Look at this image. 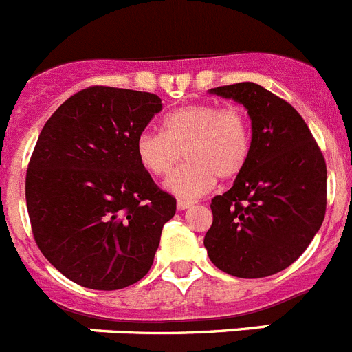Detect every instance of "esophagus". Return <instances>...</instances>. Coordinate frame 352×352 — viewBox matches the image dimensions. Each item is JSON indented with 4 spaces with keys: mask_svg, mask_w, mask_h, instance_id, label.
<instances>
[{
    "mask_svg": "<svg viewBox=\"0 0 352 352\" xmlns=\"http://www.w3.org/2000/svg\"><path fill=\"white\" fill-rule=\"evenodd\" d=\"M193 204H195L193 200H184V198H179V200H177V209L186 210V209H189V207L193 206Z\"/></svg>",
    "mask_w": 352,
    "mask_h": 352,
    "instance_id": "esophagus-1",
    "label": "esophagus"
}]
</instances>
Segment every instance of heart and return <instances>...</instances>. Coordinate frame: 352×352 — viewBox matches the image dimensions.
I'll return each mask as SVG.
<instances>
[{"label": "heart", "mask_w": 352, "mask_h": 352, "mask_svg": "<svg viewBox=\"0 0 352 352\" xmlns=\"http://www.w3.org/2000/svg\"><path fill=\"white\" fill-rule=\"evenodd\" d=\"M161 125L163 133H140L134 151L143 170L154 177L168 175L184 152L188 163L166 182V188L179 197L206 195L218 177L235 179L248 164L253 145L252 122L237 104L180 106L166 113Z\"/></svg>", "instance_id": "b5f03b06"}]
</instances>
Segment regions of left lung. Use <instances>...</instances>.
Masks as SVG:
<instances>
[{
  "mask_svg": "<svg viewBox=\"0 0 352 352\" xmlns=\"http://www.w3.org/2000/svg\"><path fill=\"white\" fill-rule=\"evenodd\" d=\"M252 118V155L227 193L210 200L209 258L237 278H264L298 261L326 214V161L307 122L282 97L250 81L212 88Z\"/></svg>",
  "mask_w": 352,
  "mask_h": 352,
  "instance_id": "1",
  "label": "left lung"
}]
</instances>
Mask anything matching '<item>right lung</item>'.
Segmentation results:
<instances>
[{"label":"right lung","instance_id":"1","mask_svg":"<svg viewBox=\"0 0 352 352\" xmlns=\"http://www.w3.org/2000/svg\"><path fill=\"white\" fill-rule=\"evenodd\" d=\"M163 108L148 91L79 90L51 115L26 172L35 243L81 287L117 290L154 262L177 200L143 170L134 143Z\"/></svg>","mask_w":352,"mask_h":352}]
</instances>
